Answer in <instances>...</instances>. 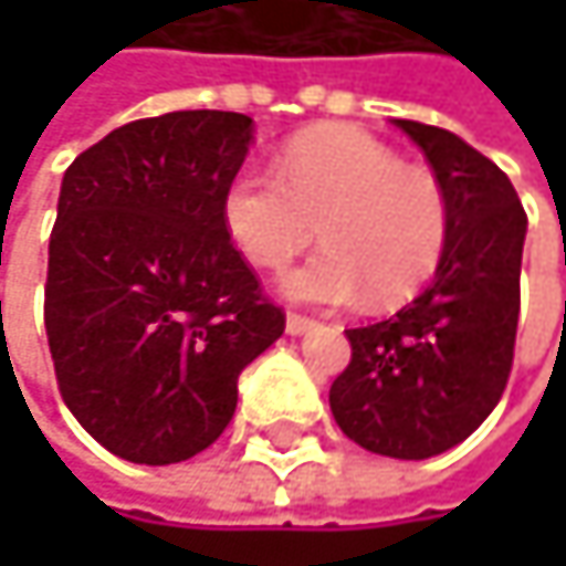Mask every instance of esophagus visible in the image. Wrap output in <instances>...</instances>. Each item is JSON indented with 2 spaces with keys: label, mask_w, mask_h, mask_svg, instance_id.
Here are the masks:
<instances>
[{
  "label": "esophagus",
  "mask_w": 566,
  "mask_h": 566,
  "mask_svg": "<svg viewBox=\"0 0 566 566\" xmlns=\"http://www.w3.org/2000/svg\"><path fill=\"white\" fill-rule=\"evenodd\" d=\"M317 327V321H311V317H304V314H287V321H284V331L291 334V337H301V334H307V331H314Z\"/></svg>",
  "instance_id": "obj_1"
}]
</instances>
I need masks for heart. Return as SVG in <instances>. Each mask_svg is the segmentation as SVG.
Returning a JSON list of instances; mask_svg holds the SVG:
<instances>
[{"instance_id": "heart-1", "label": "heart", "mask_w": 566, "mask_h": 566, "mask_svg": "<svg viewBox=\"0 0 566 566\" xmlns=\"http://www.w3.org/2000/svg\"><path fill=\"white\" fill-rule=\"evenodd\" d=\"M222 219L262 269H282L317 229L324 249L279 282L297 304H350L364 291L374 304H394L436 272L449 239L439 176L402 164L394 147L357 127L294 140L279 157V176L235 172Z\"/></svg>"}]
</instances>
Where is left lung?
<instances>
[{
  "mask_svg": "<svg viewBox=\"0 0 566 566\" xmlns=\"http://www.w3.org/2000/svg\"><path fill=\"white\" fill-rule=\"evenodd\" d=\"M449 199V239L394 317L350 327V364L331 387L347 439L390 459H432L469 439L509 384L527 216L511 179L462 137L394 120Z\"/></svg>",
  "mask_w": 566,
  "mask_h": 566,
  "instance_id": "1",
  "label": "left lung"
}]
</instances>
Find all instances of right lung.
Returning <instances> with one entry per match:
<instances>
[{"label":"right lung","mask_w":566,"mask_h":566,"mask_svg":"<svg viewBox=\"0 0 566 566\" xmlns=\"http://www.w3.org/2000/svg\"><path fill=\"white\" fill-rule=\"evenodd\" d=\"M252 130L245 114L172 111L111 130L64 170L45 282L57 390L127 462L209 449L239 374L284 334L222 219Z\"/></svg>","instance_id":"1"}]
</instances>
